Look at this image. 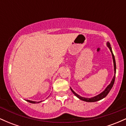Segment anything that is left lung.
I'll list each match as a JSON object with an SVG mask.
<instances>
[{"label":"left lung","mask_w":126,"mask_h":126,"mask_svg":"<svg viewBox=\"0 0 126 126\" xmlns=\"http://www.w3.org/2000/svg\"><path fill=\"white\" fill-rule=\"evenodd\" d=\"M107 45L108 47V48H109L110 50V51H111V54H112V59H113V62H114V73H115V72H116V64H115V57H114L113 53H112V49H111L110 44V43L108 42L107 44ZM115 75H114V77H113V79H112V80H111L110 84L108 85L107 87L106 88V89H105V90L103 91V92H101L100 94L96 95V96H94V97H92V98H87L82 97V96H80V95H78L76 93V92H75L74 91H73V89H72V88H70V89H71L72 92H73V94H74L75 96H77L78 98H79V99H81V100H82V101H86V102H96V101H99V100H101V99H103V98H105V96H106L107 95H108V94L109 93V92H110V90L111 89V88H112V86H113V85H114V81H115Z\"/></svg>","instance_id":"8db88e82"}]
</instances>
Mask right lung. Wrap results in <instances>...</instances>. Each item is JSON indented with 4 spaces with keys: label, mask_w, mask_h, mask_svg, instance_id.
Returning a JSON list of instances; mask_svg holds the SVG:
<instances>
[{
    "label": "right lung",
    "mask_w": 126,
    "mask_h": 126,
    "mask_svg": "<svg viewBox=\"0 0 126 126\" xmlns=\"http://www.w3.org/2000/svg\"><path fill=\"white\" fill-rule=\"evenodd\" d=\"M28 102H30V103H32V104H36V103H39V102H41V101H39V102H35V101H30V100H26Z\"/></svg>",
    "instance_id": "1"
}]
</instances>
